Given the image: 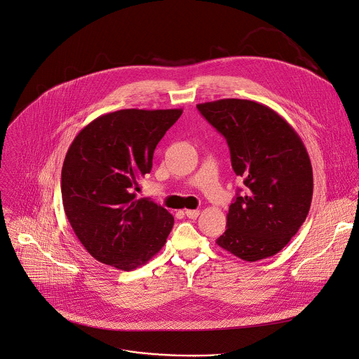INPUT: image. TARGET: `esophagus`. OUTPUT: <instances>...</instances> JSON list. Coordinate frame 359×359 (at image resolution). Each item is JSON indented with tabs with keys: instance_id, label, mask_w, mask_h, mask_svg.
Instances as JSON below:
<instances>
[{
	"instance_id": "34e87169",
	"label": "esophagus",
	"mask_w": 359,
	"mask_h": 359,
	"mask_svg": "<svg viewBox=\"0 0 359 359\" xmlns=\"http://www.w3.org/2000/svg\"><path fill=\"white\" fill-rule=\"evenodd\" d=\"M184 214L189 217V218H197L198 217V214H200V211L198 210H186L184 211Z\"/></svg>"
}]
</instances>
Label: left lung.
I'll list each match as a JSON object with an SVG mask.
<instances>
[{
  "label": "left lung",
  "instance_id": "1",
  "mask_svg": "<svg viewBox=\"0 0 359 359\" xmlns=\"http://www.w3.org/2000/svg\"><path fill=\"white\" fill-rule=\"evenodd\" d=\"M197 109L226 140L232 169L245 184L215 243L248 262L273 257L296 235L311 204L313 169L300 137L257 101L224 98Z\"/></svg>",
  "mask_w": 359,
  "mask_h": 359
}]
</instances>
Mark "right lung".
Masks as SVG:
<instances>
[{"label":"right lung","mask_w":359,"mask_h":359,"mask_svg":"<svg viewBox=\"0 0 359 359\" xmlns=\"http://www.w3.org/2000/svg\"><path fill=\"white\" fill-rule=\"evenodd\" d=\"M183 109H119L86 126L62 168V201L86 251L121 271L145 265L166 243L173 215L133 189Z\"/></svg>","instance_id":"obj_1"}]
</instances>
